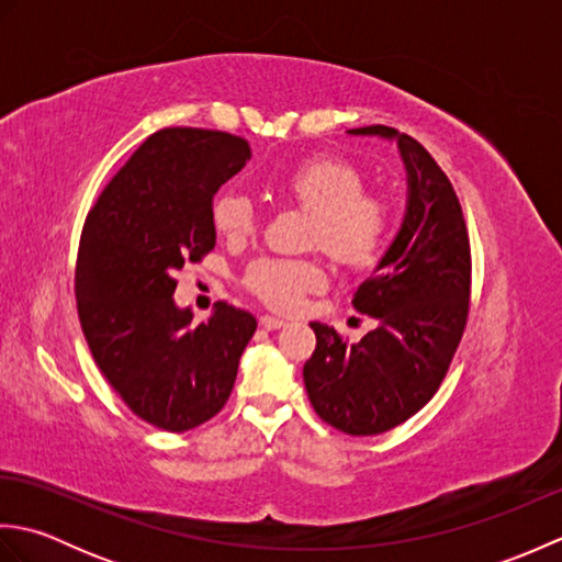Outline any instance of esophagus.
Here are the masks:
<instances>
[{"label":"esophagus","instance_id":"1","mask_svg":"<svg viewBox=\"0 0 562 562\" xmlns=\"http://www.w3.org/2000/svg\"><path fill=\"white\" fill-rule=\"evenodd\" d=\"M260 326L266 330H278L284 326V321L278 316H260Z\"/></svg>","mask_w":562,"mask_h":562}]
</instances>
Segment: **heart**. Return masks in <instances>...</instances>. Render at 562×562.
<instances>
[{
    "instance_id": "obj_1",
    "label": "heart",
    "mask_w": 562,
    "mask_h": 562,
    "mask_svg": "<svg viewBox=\"0 0 562 562\" xmlns=\"http://www.w3.org/2000/svg\"><path fill=\"white\" fill-rule=\"evenodd\" d=\"M284 195L314 212L312 244L340 266H364L384 246L391 226V202L384 193L364 190V173L348 159L314 157L284 178ZM217 232L244 241L258 229L254 200L226 190L212 207ZM326 268L304 258H260L246 272V284L262 304L278 312L300 308L308 292L326 288Z\"/></svg>"
}]
</instances>
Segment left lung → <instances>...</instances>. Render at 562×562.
Masks as SVG:
<instances>
[{
  "mask_svg": "<svg viewBox=\"0 0 562 562\" xmlns=\"http://www.w3.org/2000/svg\"><path fill=\"white\" fill-rule=\"evenodd\" d=\"M350 133L398 142L408 205L352 300L379 326L348 345L336 328L312 324L316 350L304 364V386L321 420L372 437L413 417L447 376L469 321L471 244L457 190L420 142L386 125Z\"/></svg>",
  "mask_w": 562,
  "mask_h": 562,
  "instance_id": "obj_1",
  "label": "left lung"
}]
</instances>
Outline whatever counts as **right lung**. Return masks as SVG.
I'll list each match as a JSON object with an SVG mask.
<instances>
[{
	"label": "right lung",
	"mask_w": 562,
	"mask_h": 562,
	"mask_svg": "<svg viewBox=\"0 0 562 562\" xmlns=\"http://www.w3.org/2000/svg\"><path fill=\"white\" fill-rule=\"evenodd\" d=\"M244 137L164 127L142 142L83 222L75 294L83 338L142 420L186 432L217 415L256 318L220 302L205 324L173 302L176 270L217 241L212 200L244 169Z\"/></svg>",
	"instance_id": "obj_1"
}]
</instances>
